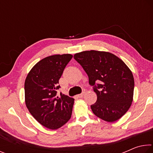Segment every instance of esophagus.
I'll return each instance as SVG.
<instances>
[{
    "instance_id": "1",
    "label": "esophagus",
    "mask_w": 153,
    "mask_h": 153,
    "mask_svg": "<svg viewBox=\"0 0 153 153\" xmlns=\"http://www.w3.org/2000/svg\"><path fill=\"white\" fill-rule=\"evenodd\" d=\"M84 94H85V92H83L82 93H81V94H77V97H78V98H82V97H83V96L84 95Z\"/></svg>"
}]
</instances>
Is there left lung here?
<instances>
[{
    "instance_id": "8db88e82",
    "label": "left lung",
    "mask_w": 153,
    "mask_h": 153,
    "mask_svg": "<svg viewBox=\"0 0 153 153\" xmlns=\"http://www.w3.org/2000/svg\"><path fill=\"white\" fill-rule=\"evenodd\" d=\"M74 58L86 71L97 95V102L90 106L92 112L108 122L120 119L133 100L134 79L130 69L108 52L83 51L75 54Z\"/></svg>"
}]
</instances>
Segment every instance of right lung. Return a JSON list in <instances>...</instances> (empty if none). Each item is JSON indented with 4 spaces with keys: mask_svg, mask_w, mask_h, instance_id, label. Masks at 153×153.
<instances>
[{
    "mask_svg": "<svg viewBox=\"0 0 153 153\" xmlns=\"http://www.w3.org/2000/svg\"><path fill=\"white\" fill-rule=\"evenodd\" d=\"M73 55H52L42 59L31 69L25 81V105L41 125L56 129L71 117L73 98L57 96L59 80Z\"/></svg>",
    "mask_w": 153,
    "mask_h": 153,
    "instance_id": "obj_1",
    "label": "right lung"
}]
</instances>
